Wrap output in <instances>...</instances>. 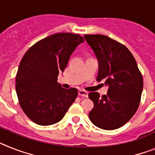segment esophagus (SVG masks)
Instances as JSON below:
<instances>
[{"label": "esophagus", "mask_w": 155, "mask_h": 155, "mask_svg": "<svg viewBox=\"0 0 155 155\" xmlns=\"http://www.w3.org/2000/svg\"><path fill=\"white\" fill-rule=\"evenodd\" d=\"M79 95L84 96V97H88V92L84 91V90H80L79 91Z\"/></svg>", "instance_id": "obj_1"}]
</instances>
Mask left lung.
<instances>
[{
    "label": "left lung",
    "instance_id": "8db88e82",
    "mask_svg": "<svg viewBox=\"0 0 155 155\" xmlns=\"http://www.w3.org/2000/svg\"><path fill=\"white\" fill-rule=\"evenodd\" d=\"M84 38L98 61L97 81H105L108 92L100 97L90 92L94 108L91 121L98 128L114 130L125 124L140 106L143 80L132 53L125 45L102 35H85Z\"/></svg>",
    "mask_w": 155,
    "mask_h": 155
}]
</instances>
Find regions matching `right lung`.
<instances>
[{
    "instance_id": "add662e5",
    "label": "right lung",
    "mask_w": 155,
    "mask_h": 155,
    "mask_svg": "<svg viewBox=\"0 0 155 155\" xmlns=\"http://www.w3.org/2000/svg\"><path fill=\"white\" fill-rule=\"evenodd\" d=\"M84 41L80 35L54 34L36 42L22 58L15 90L23 111L37 124L59 122L77 97V89L62 88L58 76Z\"/></svg>"
}]
</instances>
